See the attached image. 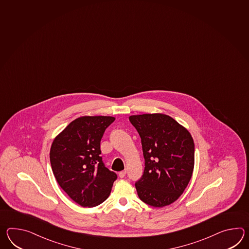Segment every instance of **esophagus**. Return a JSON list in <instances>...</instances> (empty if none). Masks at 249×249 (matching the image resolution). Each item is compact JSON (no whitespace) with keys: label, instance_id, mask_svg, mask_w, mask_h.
I'll return each instance as SVG.
<instances>
[{"label":"esophagus","instance_id":"esophagus-1","mask_svg":"<svg viewBox=\"0 0 249 249\" xmlns=\"http://www.w3.org/2000/svg\"><path fill=\"white\" fill-rule=\"evenodd\" d=\"M126 173H127L126 170H125V171H122V172L119 173V176H120V178H124L126 176Z\"/></svg>","mask_w":249,"mask_h":249}]
</instances>
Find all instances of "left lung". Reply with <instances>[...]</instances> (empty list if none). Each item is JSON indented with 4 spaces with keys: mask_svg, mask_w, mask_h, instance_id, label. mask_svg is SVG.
Returning <instances> with one entry per match:
<instances>
[{
    "mask_svg": "<svg viewBox=\"0 0 249 249\" xmlns=\"http://www.w3.org/2000/svg\"><path fill=\"white\" fill-rule=\"evenodd\" d=\"M141 138L144 158L142 178L136 182L139 198L154 207L174 203L193 174L195 144L188 129L162 113L129 116Z\"/></svg>",
    "mask_w": 249,
    "mask_h": 249,
    "instance_id": "8db88e82",
    "label": "left lung"
}]
</instances>
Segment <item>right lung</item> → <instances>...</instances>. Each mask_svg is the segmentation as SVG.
<instances>
[{"label":"right lung","instance_id":"right-lung-1","mask_svg":"<svg viewBox=\"0 0 249 249\" xmlns=\"http://www.w3.org/2000/svg\"><path fill=\"white\" fill-rule=\"evenodd\" d=\"M111 116H82L71 122L53 141L52 170L58 184L83 207H94L108 198L115 172L105 167L100 142Z\"/></svg>","mask_w":249,"mask_h":249}]
</instances>
